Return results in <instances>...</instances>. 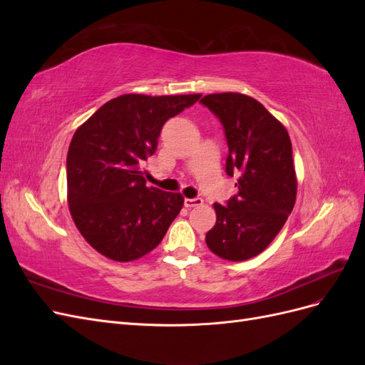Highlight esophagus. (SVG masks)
<instances>
[{
    "label": "esophagus",
    "instance_id": "34e87169",
    "mask_svg": "<svg viewBox=\"0 0 365 365\" xmlns=\"http://www.w3.org/2000/svg\"><path fill=\"white\" fill-rule=\"evenodd\" d=\"M202 204H204L202 197H185V200H184V205H185L187 208L200 207V205H202Z\"/></svg>",
    "mask_w": 365,
    "mask_h": 365
}]
</instances>
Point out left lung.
Masks as SVG:
<instances>
[{
    "instance_id": "obj_1",
    "label": "left lung",
    "mask_w": 365,
    "mask_h": 365,
    "mask_svg": "<svg viewBox=\"0 0 365 365\" xmlns=\"http://www.w3.org/2000/svg\"><path fill=\"white\" fill-rule=\"evenodd\" d=\"M220 121L228 146L225 172L237 193L215 204L216 224L205 235L216 256L240 262L257 256L291 215L297 178L288 130L256 98L222 93L201 98Z\"/></svg>"
}]
</instances>
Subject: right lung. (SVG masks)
Wrapping results in <instances>:
<instances>
[{
  "instance_id": "right-lung-1",
  "label": "right lung",
  "mask_w": 365,
  "mask_h": 365,
  "mask_svg": "<svg viewBox=\"0 0 365 365\" xmlns=\"http://www.w3.org/2000/svg\"><path fill=\"white\" fill-rule=\"evenodd\" d=\"M200 97L125 94L74 132L67 155L70 212L85 240L105 257H143L178 216L184 197L148 187L141 164L155 153L165 121Z\"/></svg>"
}]
</instances>
